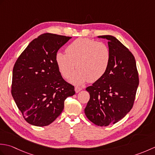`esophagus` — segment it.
Returning <instances> with one entry per match:
<instances>
[{"mask_svg": "<svg viewBox=\"0 0 155 155\" xmlns=\"http://www.w3.org/2000/svg\"><path fill=\"white\" fill-rule=\"evenodd\" d=\"M82 89H83V88L79 87H76L75 88H74L75 92H76V93H78V92H79V91H81Z\"/></svg>", "mask_w": 155, "mask_h": 155, "instance_id": "34e87169", "label": "esophagus"}]
</instances>
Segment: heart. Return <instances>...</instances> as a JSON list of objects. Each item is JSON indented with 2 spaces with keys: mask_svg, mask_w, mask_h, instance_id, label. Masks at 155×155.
Wrapping results in <instances>:
<instances>
[{
  "mask_svg": "<svg viewBox=\"0 0 155 155\" xmlns=\"http://www.w3.org/2000/svg\"><path fill=\"white\" fill-rule=\"evenodd\" d=\"M110 51L107 46L93 39L79 38L72 41L66 52L56 54V62L62 77L68 78L77 68L71 82L80 84L88 81L99 80L107 72L110 61Z\"/></svg>",
  "mask_w": 155,
  "mask_h": 155,
  "instance_id": "heart-1",
  "label": "heart"
}]
</instances>
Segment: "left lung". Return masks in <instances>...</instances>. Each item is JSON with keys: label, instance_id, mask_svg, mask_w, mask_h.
Returning <instances> with one entry per match:
<instances>
[{"label": "left lung", "instance_id": "1", "mask_svg": "<svg viewBox=\"0 0 155 155\" xmlns=\"http://www.w3.org/2000/svg\"><path fill=\"white\" fill-rule=\"evenodd\" d=\"M98 37L108 40L110 61L103 77L86 88L90 99L84 113L92 123L107 127L117 123L133 108L139 78L132 52L113 36Z\"/></svg>", "mask_w": 155, "mask_h": 155}]
</instances>
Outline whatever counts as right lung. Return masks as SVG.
Listing matches in <instances>:
<instances>
[{"label": "right lung", "mask_w": 155, "mask_h": 155, "mask_svg": "<svg viewBox=\"0 0 155 155\" xmlns=\"http://www.w3.org/2000/svg\"><path fill=\"white\" fill-rule=\"evenodd\" d=\"M70 37L45 33L30 42L13 67L11 94L25 120L37 127L51 124L62 113L74 87L62 77L56 54Z\"/></svg>", "instance_id": "obj_1"}]
</instances>
